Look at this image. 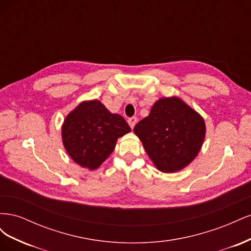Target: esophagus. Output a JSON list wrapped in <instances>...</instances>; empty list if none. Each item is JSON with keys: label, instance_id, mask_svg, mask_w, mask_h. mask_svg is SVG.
Instances as JSON below:
<instances>
[{"label": "esophagus", "instance_id": "34e87169", "mask_svg": "<svg viewBox=\"0 0 251 251\" xmlns=\"http://www.w3.org/2000/svg\"><path fill=\"white\" fill-rule=\"evenodd\" d=\"M136 123H137V118H136V117H132V118H128L127 119V124L130 125L131 128H134Z\"/></svg>", "mask_w": 251, "mask_h": 251}]
</instances>
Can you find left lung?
Returning a JSON list of instances; mask_svg holds the SVG:
<instances>
[{"label":"left lung","instance_id":"left-lung-1","mask_svg":"<svg viewBox=\"0 0 251 251\" xmlns=\"http://www.w3.org/2000/svg\"><path fill=\"white\" fill-rule=\"evenodd\" d=\"M134 133L158 171L176 173L199 154L206 126L198 112L172 96L158 100L149 116L135 126Z\"/></svg>","mask_w":251,"mask_h":251}]
</instances>
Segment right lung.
I'll return each mask as SVG.
<instances>
[{
	"label": "right lung",
	"instance_id": "obj_1",
	"mask_svg": "<svg viewBox=\"0 0 251 251\" xmlns=\"http://www.w3.org/2000/svg\"><path fill=\"white\" fill-rule=\"evenodd\" d=\"M131 127L119 114H113L100 100H83L66 116L62 126L68 155L81 168L94 171L105 161L117 139Z\"/></svg>",
	"mask_w": 251,
	"mask_h": 251
}]
</instances>
